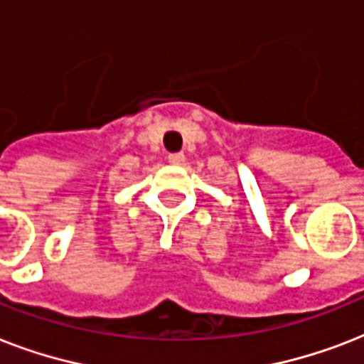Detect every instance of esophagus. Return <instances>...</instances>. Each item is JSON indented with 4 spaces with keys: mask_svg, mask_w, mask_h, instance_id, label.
Returning a JSON list of instances; mask_svg holds the SVG:
<instances>
[{
    "mask_svg": "<svg viewBox=\"0 0 364 364\" xmlns=\"http://www.w3.org/2000/svg\"><path fill=\"white\" fill-rule=\"evenodd\" d=\"M168 162H170V164L181 166L183 162H185V154H183V153H171V154H168Z\"/></svg>",
    "mask_w": 364,
    "mask_h": 364,
    "instance_id": "obj_1",
    "label": "esophagus"
}]
</instances>
